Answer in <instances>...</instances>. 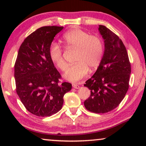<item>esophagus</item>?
Wrapping results in <instances>:
<instances>
[{"instance_id": "34e87169", "label": "esophagus", "mask_w": 146, "mask_h": 146, "mask_svg": "<svg viewBox=\"0 0 146 146\" xmlns=\"http://www.w3.org/2000/svg\"><path fill=\"white\" fill-rule=\"evenodd\" d=\"M72 87L74 88L78 89L80 88V86L78 84H76V83H72Z\"/></svg>"}]
</instances>
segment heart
I'll use <instances>...</instances> for the list:
<instances>
[{
    "instance_id": "1",
    "label": "heart",
    "mask_w": 146,
    "mask_h": 146,
    "mask_svg": "<svg viewBox=\"0 0 146 146\" xmlns=\"http://www.w3.org/2000/svg\"><path fill=\"white\" fill-rule=\"evenodd\" d=\"M62 40L67 49L76 50L74 58L76 62L67 69L64 74L66 80L74 82H78L86 76L89 68L93 71L99 66L104 51V42L100 37L90 35L82 29H74L66 33ZM48 52L54 64L60 70L64 71L67 64L60 46L52 42Z\"/></svg>"
}]
</instances>
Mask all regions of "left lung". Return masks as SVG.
<instances>
[{
    "label": "left lung",
    "instance_id": "1",
    "mask_svg": "<svg viewBox=\"0 0 146 146\" xmlns=\"http://www.w3.org/2000/svg\"><path fill=\"white\" fill-rule=\"evenodd\" d=\"M98 30L104 40V53L97 70L86 82L90 96L84 101L88 110L104 113L118 106L129 88L131 64L124 44L103 25Z\"/></svg>",
    "mask_w": 146,
    "mask_h": 146
}]
</instances>
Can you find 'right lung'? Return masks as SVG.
<instances>
[{
  "label": "right lung",
  "mask_w": 146,
  "mask_h": 146,
  "mask_svg": "<svg viewBox=\"0 0 146 146\" xmlns=\"http://www.w3.org/2000/svg\"><path fill=\"white\" fill-rule=\"evenodd\" d=\"M63 27L38 29L20 46L15 64L16 91L29 112L39 117L54 114L62 107L64 94L72 89L60 82L61 75L49 56V47Z\"/></svg>",
  "instance_id": "right-lung-1"
}]
</instances>
